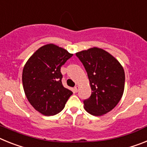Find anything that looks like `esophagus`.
Instances as JSON below:
<instances>
[{"label": "esophagus", "mask_w": 147, "mask_h": 147, "mask_svg": "<svg viewBox=\"0 0 147 147\" xmlns=\"http://www.w3.org/2000/svg\"><path fill=\"white\" fill-rule=\"evenodd\" d=\"M78 89H79L78 86H75V87H74V91H75V92H78Z\"/></svg>", "instance_id": "obj_1"}]
</instances>
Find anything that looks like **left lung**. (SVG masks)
I'll return each instance as SVG.
<instances>
[{
	"label": "left lung",
	"instance_id": "obj_1",
	"mask_svg": "<svg viewBox=\"0 0 147 147\" xmlns=\"http://www.w3.org/2000/svg\"><path fill=\"white\" fill-rule=\"evenodd\" d=\"M87 72L91 96L84 100V108L100 116L114 109L124 90L125 73L121 63L105 50L91 48L76 53Z\"/></svg>",
	"mask_w": 147,
	"mask_h": 147
}]
</instances>
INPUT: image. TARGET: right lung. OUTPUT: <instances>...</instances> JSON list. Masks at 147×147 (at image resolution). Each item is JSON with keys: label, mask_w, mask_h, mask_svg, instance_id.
Masks as SVG:
<instances>
[{"label": "right lung", "mask_w": 147, "mask_h": 147, "mask_svg": "<svg viewBox=\"0 0 147 147\" xmlns=\"http://www.w3.org/2000/svg\"><path fill=\"white\" fill-rule=\"evenodd\" d=\"M72 54L54 44L39 48L23 69L22 82L29 102L46 116L63 110L72 92L63 87L61 67Z\"/></svg>", "instance_id": "1"}]
</instances>
